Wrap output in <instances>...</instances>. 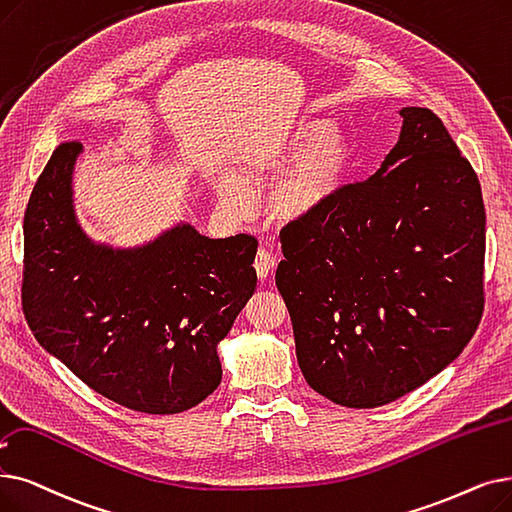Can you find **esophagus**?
I'll use <instances>...</instances> for the list:
<instances>
[{
    "label": "esophagus",
    "instance_id": "esophagus-1",
    "mask_svg": "<svg viewBox=\"0 0 512 512\" xmlns=\"http://www.w3.org/2000/svg\"><path fill=\"white\" fill-rule=\"evenodd\" d=\"M274 265H276V257L272 255V251H268V249H259V253H257V257H255V270H257V276L263 280V278H268L270 276V272L274 270Z\"/></svg>",
    "mask_w": 512,
    "mask_h": 512
}]
</instances>
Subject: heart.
I'll return each mask as SVG.
<instances>
[{"label": "heart", "mask_w": 512, "mask_h": 512, "mask_svg": "<svg viewBox=\"0 0 512 512\" xmlns=\"http://www.w3.org/2000/svg\"><path fill=\"white\" fill-rule=\"evenodd\" d=\"M353 157L347 129L326 119H301L288 127L272 150L253 165L278 167L288 159L268 190V207L280 221H309L318 217L341 192ZM219 203L232 215L251 207L247 188L238 177L221 182Z\"/></svg>", "instance_id": "b5f03b06"}]
</instances>
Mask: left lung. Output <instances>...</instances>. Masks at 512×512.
I'll return each instance as SVG.
<instances>
[{"label": "left lung", "mask_w": 512, "mask_h": 512, "mask_svg": "<svg viewBox=\"0 0 512 512\" xmlns=\"http://www.w3.org/2000/svg\"><path fill=\"white\" fill-rule=\"evenodd\" d=\"M381 169L280 234L276 286L307 385L376 408L425 385L475 335L485 209L477 175L429 108L404 106Z\"/></svg>", "instance_id": "8db88e82"}]
</instances>
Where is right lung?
I'll return each instance as SVG.
<instances>
[{
  "label": "right lung",
  "mask_w": 512,
  "mask_h": 512,
  "mask_svg": "<svg viewBox=\"0 0 512 512\" xmlns=\"http://www.w3.org/2000/svg\"><path fill=\"white\" fill-rule=\"evenodd\" d=\"M77 142L60 144L25 213L22 307L39 345L115 404L177 414L221 383L217 347L257 286V240L188 221L133 247L98 242L75 207Z\"/></svg>",
  "instance_id": "right-lung-1"
}]
</instances>
